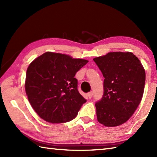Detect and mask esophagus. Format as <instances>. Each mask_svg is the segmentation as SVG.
Wrapping results in <instances>:
<instances>
[{"label": "esophagus", "instance_id": "34e87169", "mask_svg": "<svg viewBox=\"0 0 157 157\" xmlns=\"http://www.w3.org/2000/svg\"><path fill=\"white\" fill-rule=\"evenodd\" d=\"M92 95H93V92H90L88 93V96L89 98H91L92 97Z\"/></svg>", "mask_w": 157, "mask_h": 157}]
</instances>
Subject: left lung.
<instances>
[{
  "label": "left lung",
  "instance_id": "8db88e82",
  "mask_svg": "<svg viewBox=\"0 0 157 157\" xmlns=\"http://www.w3.org/2000/svg\"><path fill=\"white\" fill-rule=\"evenodd\" d=\"M93 60L105 78L102 97L95 104L98 121L106 127L121 125L140 103L145 85L144 69L129 52H109Z\"/></svg>",
  "mask_w": 157,
  "mask_h": 157
}]
</instances>
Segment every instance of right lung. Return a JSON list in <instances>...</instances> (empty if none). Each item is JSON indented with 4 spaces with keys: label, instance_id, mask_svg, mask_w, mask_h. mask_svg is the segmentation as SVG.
<instances>
[{
    "label": "right lung",
    "instance_id": "right-lung-1",
    "mask_svg": "<svg viewBox=\"0 0 157 157\" xmlns=\"http://www.w3.org/2000/svg\"><path fill=\"white\" fill-rule=\"evenodd\" d=\"M88 61L46 52L29 65L25 88L32 108L52 123L74 119L86 100L78 90L75 73Z\"/></svg>",
    "mask_w": 157,
    "mask_h": 157
}]
</instances>
